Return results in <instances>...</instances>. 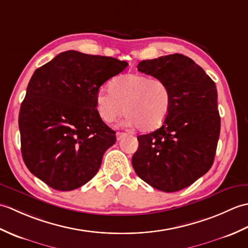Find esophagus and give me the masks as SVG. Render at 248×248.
I'll use <instances>...</instances> for the list:
<instances>
[{
    "label": "esophagus",
    "instance_id": "obj_1",
    "mask_svg": "<svg viewBox=\"0 0 248 248\" xmlns=\"http://www.w3.org/2000/svg\"><path fill=\"white\" fill-rule=\"evenodd\" d=\"M128 135L129 134L125 133V132H117V133H116V138H117L118 140H123L124 138H125V136H128Z\"/></svg>",
    "mask_w": 248,
    "mask_h": 248
}]
</instances>
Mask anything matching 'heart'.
Returning <instances> with one entry per match:
<instances>
[{
  "mask_svg": "<svg viewBox=\"0 0 248 248\" xmlns=\"http://www.w3.org/2000/svg\"><path fill=\"white\" fill-rule=\"evenodd\" d=\"M97 109L105 123L113 124L124 113L127 124L141 132L162 127L171 107V93L167 84L139 73L124 75L110 83L109 91L100 89Z\"/></svg>",
  "mask_w": 248,
  "mask_h": 248,
  "instance_id": "heart-1",
  "label": "heart"
}]
</instances>
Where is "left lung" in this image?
I'll return each mask as SVG.
<instances>
[{"label":"left lung","instance_id":"left-lung-1","mask_svg":"<svg viewBox=\"0 0 248 248\" xmlns=\"http://www.w3.org/2000/svg\"><path fill=\"white\" fill-rule=\"evenodd\" d=\"M138 69L167 84L171 107L160 129L138 136L133 168L152 187L180 191L213 164L220 131L217 86L202 67L178 53L141 61Z\"/></svg>","mask_w":248,"mask_h":248}]
</instances>
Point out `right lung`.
Listing matches in <instances>:
<instances>
[{
  "label": "right lung",
  "instance_id": "add662e5",
  "mask_svg": "<svg viewBox=\"0 0 248 248\" xmlns=\"http://www.w3.org/2000/svg\"><path fill=\"white\" fill-rule=\"evenodd\" d=\"M127 66L70 50L35 70L19 113L21 152L34 176L57 191H72L96 176L116 141L96 108V96Z\"/></svg>",
  "mask_w": 248,
  "mask_h": 248
}]
</instances>
